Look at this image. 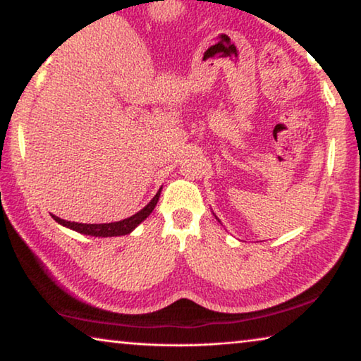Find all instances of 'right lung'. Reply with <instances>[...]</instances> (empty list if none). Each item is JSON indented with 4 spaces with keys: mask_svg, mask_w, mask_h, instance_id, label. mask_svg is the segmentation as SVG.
<instances>
[{
    "mask_svg": "<svg viewBox=\"0 0 361 361\" xmlns=\"http://www.w3.org/2000/svg\"><path fill=\"white\" fill-rule=\"evenodd\" d=\"M159 195H161V189H159L157 194L152 197L151 202L145 207L143 210H140L135 215L130 218L122 219V221H116V223H103V224H82V223H75V221H65V219L54 216L57 223L66 226L73 231L81 232V234L85 235H95V237H113V235H126L132 232L137 226L143 221L146 216H149V213L154 210V207L159 200Z\"/></svg>",
    "mask_w": 361,
    "mask_h": 361,
    "instance_id": "right-lung-1",
    "label": "right lung"
}]
</instances>
